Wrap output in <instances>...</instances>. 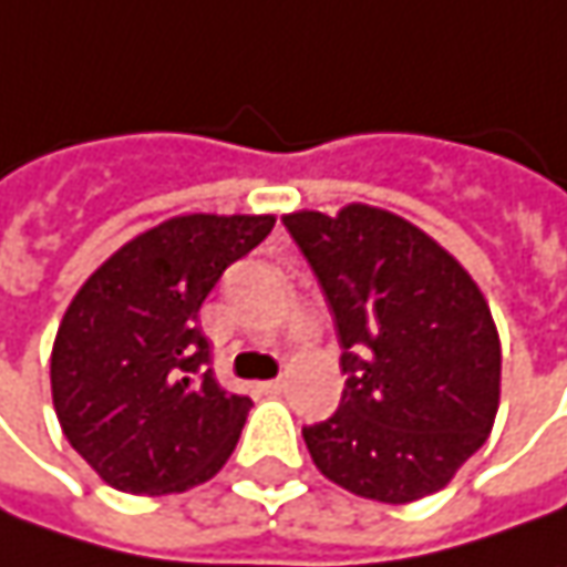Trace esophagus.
<instances>
[{
  "mask_svg": "<svg viewBox=\"0 0 567 567\" xmlns=\"http://www.w3.org/2000/svg\"><path fill=\"white\" fill-rule=\"evenodd\" d=\"M284 388H287V381H284V379L261 381V391H265V394H280V391H284Z\"/></svg>",
  "mask_w": 567,
  "mask_h": 567,
  "instance_id": "esophagus-1",
  "label": "esophagus"
}]
</instances>
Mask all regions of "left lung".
<instances>
[{"label": "left lung", "mask_w": 567, "mask_h": 567, "mask_svg": "<svg viewBox=\"0 0 567 567\" xmlns=\"http://www.w3.org/2000/svg\"><path fill=\"white\" fill-rule=\"evenodd\" d=\"M284 224L343 347L338 413L302 429L316 467L384 505L445 489L498 413L502 340L483 290L445 246L384 207L293 210Z\"/></svg>", "instance_id": "left-lung-1"}]
</instances>
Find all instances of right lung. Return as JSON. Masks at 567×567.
I'll use <instances>...</instances> for the list:
<instances>
[{"instance_id": "add662e5", "label": "right lung", "mask_w": 567, "mask_h": 567, "mask_svg": "<svg viewBox=\"0 0 567 567\" xmlns=\"http://www.w3.org/2000/svg\"><path fill=\"white\" fill-rule=\"evenodd\" d=\"M274 214H179L113 251L69 302L50 384L69 445L106 486L169 495L227 464L249 398L224 391L198 309Z\"/></svg>"}]
</instances>
